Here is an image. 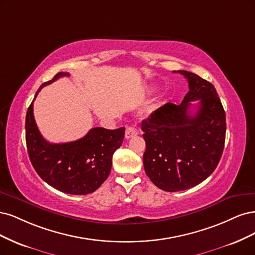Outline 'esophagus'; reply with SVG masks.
<instances>
[{
    "mask_svg": "<svg viewBox=\"0 0 255 255\" xmlns=\"http://www.w3.org/2000/svg\"><path fill=\"white\" fill-rule=\"evenodd\" d=\"M137 134V131L134 127H127L126 132H125V137L126 138H131Z\"/></svg>",
    "mask_w": 255,
    "mask_h": 255,
    "instance_id": "esophagus-1",
    "label": "esophagus"
}]
</instances>
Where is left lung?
<instances>
[{"instance_id":"obj_1","label":"left lung","mask_w":255,"mask_h":255,"mask_svg":"<svg viewBox=\"0 0 255 255\" xmlns=\"http://www.w3.org/2000/svg\"><path fill=\"white\" fill-rule=\"evenodd\" d=\"M182 103H167L142 122L146 150V175L165 192L188 190L207 179L217 167L226 139V113L211 83L187 71ZM200 105L193 116L191 102Z\"/></svg>"}]
</instances>
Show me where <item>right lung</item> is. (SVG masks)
Masks as SVG:
<instances>
[{"label":"right lung","instance_id":"obj_1","mask_svg":"<svg viewBox=\"0 0 255 255\" xmlns=\"http://www.w3.org/2000/svg\"><path fill=\"white\" fill-rule=\"evenodd\" d=\"M63 76H69V73L60 72L41 85L35 98L43 87ZM34 101L26 113L25 137L28 157L37 174L60 192L72 195L93 193L110 174L113 153L123 143L125 127L116 130L95 127L77 141L53 144L39 132L32 112Z\"/></svg>","mask_w":255,"mask_h":255}]
</instances>
